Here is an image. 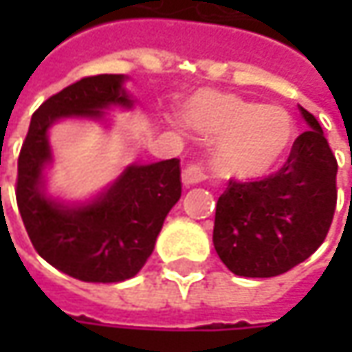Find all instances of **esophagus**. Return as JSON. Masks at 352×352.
I'll return each mask as SVG.
<instances>
[{
    "label": "esophagus",
    "instance_id": "34e87169",
    "mask_svg": "<svg viewBox=\"0 0 352 352\" xmlns=\"http://www.w3.org/2000/svg\"><path fill=\"white\" fill-rule=\"evenodd\" d=\"M210 178V164L206 160L194 158L190 160L182 170V180L186 186H194V184L204 182Z\"/></svg>",
    "mask_w": 352,
    "mask_h": 352
}]
</instances>
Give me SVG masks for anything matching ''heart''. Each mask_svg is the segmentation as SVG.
Wrapping results in <instances>:
<instances>
[{
  "label": "heart",
  "instance_id": "b5f03b06",
  "mask_svg": "<svg viewBox=\"0 0 352 352\" xmlns=\"http://www.w3.org/2000/svg\"><path fill=\"white\" fill-rule=\"evenodd\" d=\"M184 119L201 133L221 135L217 162L227 178L236 180L272 174L288 160L298 137L286 109L213 89L192 96Z\"/></svg>",
  "mask_w": 352,
  "mask_h": 352
}]
</instances>
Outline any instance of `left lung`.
<instances>
[{"label": "left lung", "mask_w": 352, "mask_h": 352, "mask_svg": "<svg viewBox=\"0 0 352 352\" xmlns=\"http://www.w3.org/2000/svg\"><path fill=\"white\" fill-rule=\"evenodd\" d=\"M309 129L284 166L254 182L229 180L217 199L213 245L236 276L288 272L325 241L337 206V158L316 117L300 105Z\"/></svg>", "instance_id": "obj_1"}]
</instances>
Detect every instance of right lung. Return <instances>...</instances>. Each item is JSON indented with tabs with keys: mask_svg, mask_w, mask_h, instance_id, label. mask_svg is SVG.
<instances>
[{
	"mask_svg": "<svg viewBox=\"0 0 352 352\" xmlns=\"http://www.w3.org/2000/svg\"><path fill=\"white\" fill-rule=\"evenodd\" d=\"M123 74H98L50 96L31 117L17 160V208L34 250L68 276L123 282L153 254L162 223L180 199V160L129 166L105 194L80 208L45 196L50 162L48 127L62 117H102L105 107H131Z\"/></svg>",
	"mask_w": 352,
	"mask_h": 352,
	"instance_id": "1",
	"label": "right lung"
}]
</instances>
